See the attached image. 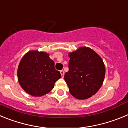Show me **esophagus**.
<instances>
[{
  "label": "esophagus",
  "mask_w": 128,
  "mask_h": 128,
  "mask_svg": "<svg viewBox=\"0 0 128 128\" xmlns=\"http://www.w3.org/2000/svg\"><path fill=\"white\" fill-rule=\"evenodd\" d=\"M60 73H61V75H62V78H63V77H64V74H65L64 71H63V70H60Z\"/></svg>",
  "instance_id": "esophagus-1"
}]
</instances>
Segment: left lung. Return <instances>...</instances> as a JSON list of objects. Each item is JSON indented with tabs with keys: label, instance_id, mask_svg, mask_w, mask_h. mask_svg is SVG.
Here are the masks:
<instances>
[{
	"label": "left lung",
	"instance_id": "obj_1",
	"mask_svg": "<svg viewBox=\"0 0 128 128\" xmlns=\"http://www.w3.org/2000/svg\"><path fill=\"white\" fill-rule=\"evenodd\" d=\"M69 70L64 79L70 93L80 100L91 98L103 83L106 68L102 59L88 47H80L68 54Z\"/></svg>",
	"mask_w": 128,
	"mask_h": 128
}]
</instances>
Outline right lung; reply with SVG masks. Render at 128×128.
<instances>
[{
  "mask_svg": "<svg viewBox=\"0 0 128 128\" xmlns=\"http://www.w3.org/2000/svg\"><path fill=\"white\" fill-rule=\"evenodd\" d=\"M17 77L20 86L26 93L40 97L50 92L62 76L55 69L54 62L49 58L48 53L32 50L21 59Z\"/></svg>",
  "mask_w": 128,
  "mask_h": 128,
  "instance_id": "1",
  "label": "right lung"
}]
</instances>
